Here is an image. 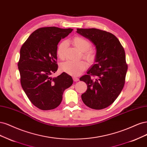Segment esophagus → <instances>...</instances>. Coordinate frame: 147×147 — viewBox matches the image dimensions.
I'll return each mask as SVG.
<instances>
[{
    "instance_id": "obj_1",
    "label": "esophagus",
    "mask_w": 147,
    "mask_h": 147,
    "mask_svg": "<svg viewBox=\"0 0 147 147\" xmlns=\"http://www.w3.org/2000/svg\"><path fill=\"white\" fill-rule=\"evenodd\" d=\"M73 80H74V82H77V81H78V80H79V78H78L77 77H75V76H74V77L73 78Z\"/></svg>"
}]
</instances>
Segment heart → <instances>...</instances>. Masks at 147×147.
Segmentation results:
<instances>
[{
	"label": "heart",
	"mask_w": 147,
	"mask_h": 147,
	"mask_svg": "<svg viewBox=\"0 0 147 147\" xmlns=\"http://www.w3.org/2000/svg\"><path fill=\"white\" fill-rule=\"evenodd\" d=\"M72 42L76 48L82 52V55L84 59L89 62H93L95 59V53L92 49L90 48L91 46L90 42L85 38L80 36L73 38ZM67 46L68 42L66 40L62 41L59 44L57 53L60 59L62 60L65 59ZM87 67V63L85 61H73L68 60L60 65V69L62 71L74 76L82 74Z\"/></svg>",
	"instance_id": "heart-1"
}]
</instances>
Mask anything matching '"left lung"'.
I'll return each instance as SVG.
<instances>
[{
	"mask_svg": "<svg viewBox=\"0 0 147 147\" xmlns=\"http://www.w3.org/2000/svg\"><path fill=\"white\" fill-rule=\"evenodd\" d=\"M77 33L95 46V64L80 78L87 91L81 95L87 106L102 109L115 101L125 82L127 69L124 48L111 33L97 29H77Z\"/></svg>",
	"mask_w": 147,
	"mask_h": 147,
	"instance_id": "left-lung-1",
	"label": "left lung"
}]
</instances>
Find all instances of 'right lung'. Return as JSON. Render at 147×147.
<instances>
[{
	"label": "right lung",
	"mask_w": 147,
	"mask_h": 147,
	"mask_svg": "<svg viewBox=\"0 0 147 147\" xmlns=\"http://www.w3.org/2000/svg\"><path fill=\"white\" fill-rule=\"evenodd\" d=\"M72 29L41 27L34 31L21 47L18 63L23 90L31 102L40 109L58 107L63 93L73 84L71 76L65 72L52 78L58 69L57 45Z\"/></svg>",
	"instance_id": "right-lung-1"
}]
</instances>
